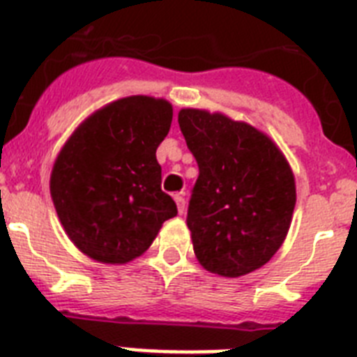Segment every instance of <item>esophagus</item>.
Listing matches in <instances>:
<instances>
[{"mask_svg":"<svg viewBox=\"0 0 357 357\" xmlns=\"http://www.w3.org/2000/svg\"><path fill=\"white\" fill-rule=\"evenodd\" d=\"M174 199H176V205H178V212H179V214H183L185 208H187V202H185L183 192L174 194Z\"/></svg>","mask_w":357,"mask_h":357,"instance_id":"1","label":"esophagus"}]
</instances>
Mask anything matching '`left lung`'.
Wrapping results in <instances>:
<instances>
[{"label":"left lung","mask_w":357,"mask_h":357,"mask_svg":"<svg viewBox=\"0 0 357 357\" xmlns=\"http://www.w3.org/2000/svg\"><path fill=\"white\" fill-rule=\"evenodd\" d=\"M178 123L199 167L187 212L197 261L225 278L254 272L289 232L296 206L289 161L266 134L225 114L181 109Z\"/></svg>","instance_id":"left-lung-1"}]
</instances>
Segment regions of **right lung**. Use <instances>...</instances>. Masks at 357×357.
Wrapping results in <instances>:
<instances>
[{
  "label": "right lung",
  "instance_id": "right-lung-1",
  "mask_svg": "<svg viewBox=\"0 0 357 357\" xmlns=\"http://www.w3.org/2000/svg\"><path fill=\"white\" fill-rule=\"evenodd\" d=\"M170 123L167 100L123 98L89 116L56 158L50 196L58 218L72 243L96 261H132L178 214L161 190L155 160Z\"/></svg>",
  "mask_w": 357,
  "mask_h": 357
}]
</instances>
